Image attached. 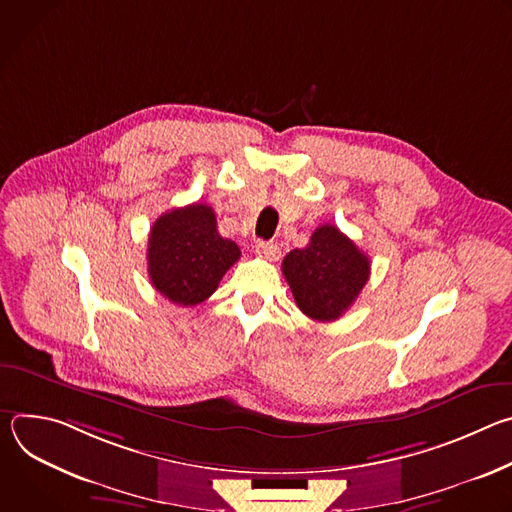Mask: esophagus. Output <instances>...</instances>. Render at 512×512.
I'll return each mask as SVG.
<instances>
[{
	"instance_id": "1",
	"label": "esophagus",
	"mask_w": 512,
	"mask_h": 512,
	"mask_svg": "<svg viewBox=\"0 0 512 512\" xmlns=\"http://www.w3.org/2000/svg\"><path fill=\"white\" fill-rule=\"evenodd\" d=\"M257 255L267 259V261H277L281 257V251L275 243H265V241H259L257 243Z\"/></svg>"
}]
</instances>
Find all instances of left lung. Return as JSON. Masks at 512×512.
<instances>
[{
	"label": "left lung",
	"mask_w": 512,
	"mask_h": 512,
	"mask_svg": "<svg viewBox=\"0 0 512 512\" xmlns=\"http://www.w3.org/2000/svg\"><path fill=\"white\" fill-rule=\"evenodd\" d=\"M298 308L312 320H338L371 275V261L334 225H322L308 247L289 251L281 263Z\"/></svg>",
	"instance_id": "1"
}]
</instances>
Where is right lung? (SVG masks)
I'll return each instance as SVG.
<instances>
[{
    "label": "right lung",
    "instance_id": "obj_1",
    "mask_svg": "<svg viewBox=\"0 0 512 512\" xmlns=\"http://www.w3.org/2000/svg\"><path fill=\"white\" fill-rule=\"evenodd\" d=\"M239 257V245L218 235L214 210L200 202L164 212L148 239L152 285L178 306L208 300Z\"/></svg>",
    "mask_w": 512,
    "mask_h": 512
}]
</instances>
